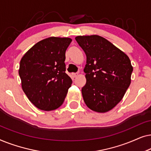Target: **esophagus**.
I'll list each match as a JSON object with an SVG mask.
<instances>
[{
    "instance_id": "obj_1",
    "label": "esophagus",
    "mask_w": 151,
    "mask_h": 151,
    "mask_svg": "<svg viewBox=\"0 0 151 151\" xmlns=\"http://www.w3.org/2000/svg\"><path fill=\"white\" fill-rule=\"evenodd\" d=\"M71 75L73 78H76L77 76H78V73H71Z\"/></svg>"
}]
</instances>
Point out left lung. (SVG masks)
I'll use <instances>...</instances> for the list:
<instances>
[{
	"mask_svg": "<svg viewBox=\"0 0 151 151\" xmlns=\"http://www.w3.org/2000/svg\"><path fill=\"white\" fill-rule=\"evenodd\" d=\"M76 40L86 56V82L82 88L84 102L96 112H108L120 102L131 84V60L102 36H79Z\"/></svg>",
	"mask_w": 151,
	"mask_h": 151,
	"instance_id": "obj_1",
	"label": "left lung"
}]
</instances>
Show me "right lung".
Wrapping results in <instances>:
<instances>
[{
    "label": "right lung",
    "instance_id": "1",
    "mask_svg": "<svg viewBox=\"0 0 151 151\" xmlns=\"http://www.w3.org/2000/svg\"><path fill=\"white\" fill-rule=\"evenodd\" d=\"M70 38L49 37L29 49L20 60L18 70L22 88L30 102L49 111L61 106L72 80L65 73V51Z\"/></svg>",
    "mask_w": 151,
    "mask_h": 151
}]
</instances>
